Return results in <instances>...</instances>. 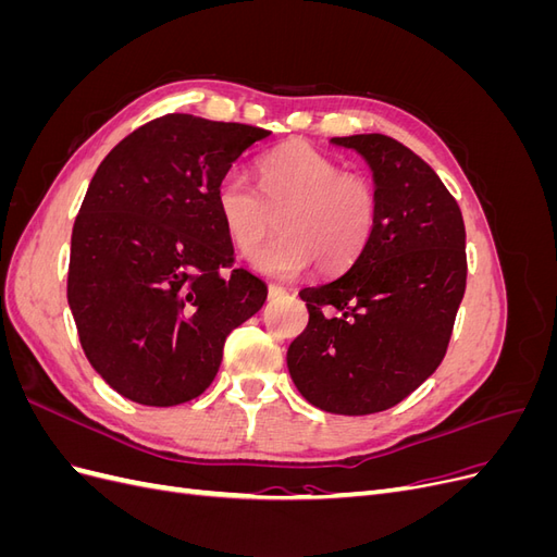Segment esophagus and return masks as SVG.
<instances>
[{"instance_id": "34e87169", "label": "esophagus", "mask_w": 557, "mask_h": 557, "mask_svg": "<svg viewBox=\"0 0 557 557\" xmlns=\"http://www.w3.org/2000/svg\"><path fill=\"white\" fill-rule=\"evenodd\" d=\"M288 293H285V288H281V285H269V299H281Z\"/></svg>"}]
</instances>
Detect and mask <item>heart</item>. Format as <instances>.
Returning <instances> with one entry per match:
<instances>
[{
  "label": "heart",
  "instance_id": "1",
  "mask_svg": "<svg viewBox=\"0 0 557 557\" xmlns=\"http://www.w3.org/2000/svg\"><path fill=\"white\" fill-rule=\"evenodd\" d=\"M259 195L239 172L215 188V209L230 242L250 258L274 232L283 237L256 256V267L274 278H290L315 262L339 272L364 250L376 225L379 199L369 178L346 174L309 144L290 141L258 162Z\"/></svg>",
  "mask_w": 557,
  "mask_h": 557
}]
</instances>
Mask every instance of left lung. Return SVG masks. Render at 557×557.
<instances>
[{
    "label": "left lung",
    "mask_w": 557,
    "mask_h": 557,
    "mask_svg": "<svg viewBox=\"0 0 557 557\" xmlns=\"http://www.w3.org/2000/svg\"><path fill=\"white\" fill-rule=\"evenodd\" d=\"M372 170V239L346 274L305 288L309 325L288 348L299 395L339 416L395 407L442 364L465 295L458 201L413 150L385 134L334 137Z\"/></svg>",
    "instance_id": "8db88e82"
}]
</instances>
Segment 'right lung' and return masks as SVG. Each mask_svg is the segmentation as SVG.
I'll return each mask as SVG.
<instances>
[{"label": "right lung", "mask_w": 557, "mask_h": 557, "mask_svg": "<svg viewBox=\"0 0 557 557\" xmlns=\"http://www.w3.org/2000/svg\"><path fill=\"white\" fill-rule=\"evenodd\" d=\"M267 129L170 113L97 166L72 232L66 299L86 358L115 393L176 407L211 385L227 334L267 285L232 267L215 209L232 162Z\"/></svg>", "instance_id": "add662e5"}]
</instances>
